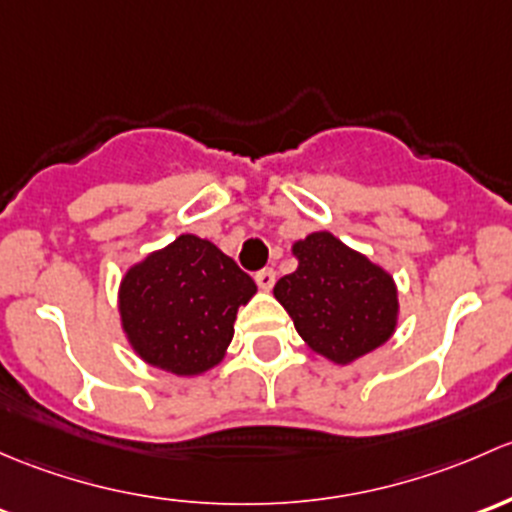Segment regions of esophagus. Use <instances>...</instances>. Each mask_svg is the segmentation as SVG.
<instances>
[{"label":"esophagus","mask_w":512,"mask_h":512,"mask_svg":"<svg viewBox=\"0 0 512 512\" xmlns=\"http://www.w3.org/2000/svg\"><path fill=\"white\" fill-rule=\"evenodd\" d=\"M254 278H256L258 288H263V291H271L273 283H276V271H273V268H261Z\"/></svg>","instance_id":"34e87169"}]
</instances>
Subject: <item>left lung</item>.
<instances>
[{
  "label": "left lung",
  "instance_id": "1",
  "mask_svg": "<svg viewBox=\"0 0 512 512\" xmlns=\"http://www.w3.org/2000/svg\"><path fill=\"white\" fill-rule=\"evenodd\" d=\"M298 268L273 288L298 335L328 360L345 365L389 340L397 325V288L370 258L328 231L293 246Z\"/></svg>",
  "mask_w": 512,
  "mask_h": 512
}]
</instances>
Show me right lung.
Segmentation results:
<instances>
[{
    "label": "right lung",
    "instance_id": "obj_1",
    "mask_svg": "<svg viewBox=\"0 0 512 512\" xmlns=\"http://www.w3.org/2000/svg\"><path fill=\"white\" fill-rule=\"evenodd\" d=\"M256 283L212 241L182 234L147 256L120 286V315L135 352L175 374L207 372L234 337L239 305Z\"/></svg>",
    "mask_w": 512,
    "mask_h": 512
}]
</instances>
